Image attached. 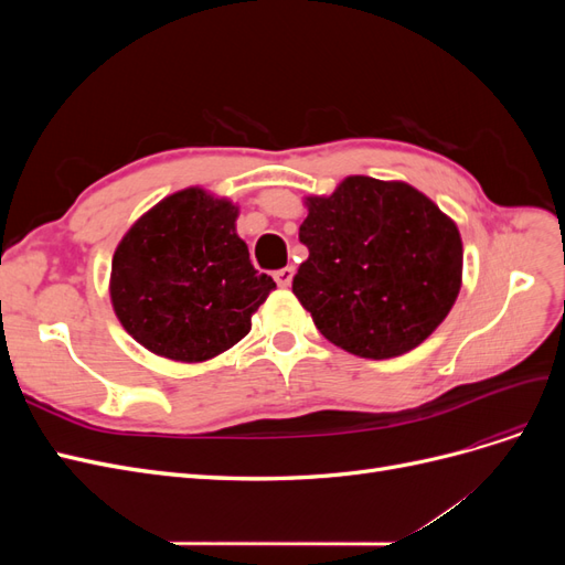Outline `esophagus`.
I'll return each mask as SVG.
<instances>
[{"label":"esophagus","mask_w":565,"mask_h":565,"mask_svg":"<svg viewBox=\"0 0 565 565\" xmlns=\"http://www.w3.org/2000/svg\"><path fill=\"white\" fill-rule=\"evenodd\" d=\"M273 278H276V282L280 287H289V285H292V278H295V268L292 266H285V268L273 273Z\"/></svg>","instance_id":"esophagus-1"}]
</instances>
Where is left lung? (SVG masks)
<instances>
[{"instance_id": "8db88e82", "label": "left lung", "mask_w": 565, "mask_h": 565, "mask_svg": "<svg viewBox=\"0 0 565 565\" xmlns=\"http://www.w3.org/2000/svg\"><path fill=\"white\" fill-rule=\"evenodd\" d=\"M306 204L299 241L309 259L292 292L320 334L372 361L419 347L459 295L457 226L401 181L349 177Z\"/></svg>"}]
</instances>
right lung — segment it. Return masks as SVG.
<instances>
[{
    "label": "right lung",
    "instance_id": "obj_1",
    "mask_svg": "<svg viewBox=\"0 0 565 565\" xmlns=\"http://www.w3.org/2000/svg\"><path fill=\"white\" fill-rule=\"evenodd\" d=\"M237 207L185 188L143 214L113 256L110 297L122 328L181 363L224 353L273 292L235 233Z\"/></svg>",
    "mask_w": 565,
    "mask_h": 565
}]
</instances>
